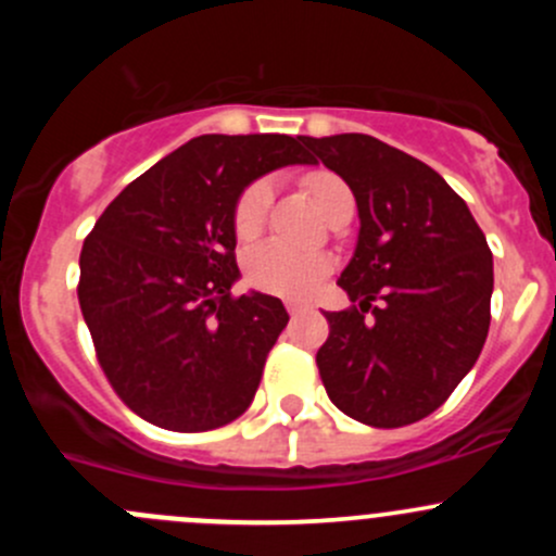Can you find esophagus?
Returning <instances> with one entry per match:
<instances>
[{
    "label": "esophagus",
    "instance_id": "obj_1",
    "mask_svg": "<svg viewBox=\"0 0 556 556\" xmlns=\"http://www.w3.org/2000/svg\"><path fill=\"white\" fill-rule=\"evenodd\" d=\"M288 312H290V314H293V317H295V314H301V312H306V306H301V304H295V301H288Z\"/></svg>",
    "mask_w": 556,
    "mask_h": 556
}]
</instances>
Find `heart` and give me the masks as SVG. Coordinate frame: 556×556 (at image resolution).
Returning <instances> with one entry per match:
<instances>
[{"label": "heart", "instance_id": "1", "mask_svg": "<svg viewBox=\"0 0 556 556\" xmlns=\"http://www.w3.org/2000/svg\"><path fill=\"white\" fill-rule=\"evenodd\" d=\"M306 193L325 217L333 215L341 204L352 201L350 188L330 172H312L304 177ZM271 182L252 179L233 204V233L242 242L257 237L271 206ZM330 271V257L323 252H301L282 242H263L252 247L244 257V282L261 293L282 299H306L319 279Z\"/></svg>", "mask_w": 556, "mask_h": 556}]
</instances>
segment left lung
Wrapping results in <instances>:
<instances>
[{
  "label": "left lung",
  "mask_w": 556,
  "mask_h": 556,
  "mask_svg": "<svg viewBox=\"0 0 556 556\" xmlns=\"http://www.w3.org/2000/svg\"><path fill=\"white\" fill-rule=\"evenodd\" d=\"M304 144L350 185L361 215L355 255L339 279L357 306L325 312L319 377L357 422H419L479 361L490 330V247L446 179L403 150L368 134Z\"/></svg>",
  "instance_id": "8db88e82"
}]
</instances>
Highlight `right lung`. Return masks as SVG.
Listing matches in <instances>:
<instances>
[{
  "mask_svg": "<svg viewBox=\"0 0 556 556\" xmlns=\"http://www.w3.org/2000/svg\"><path fill=\"white\" fill-rule=\"evenodd\" d=\"M290 164H314L301 137H195L126 185L83 242L77 299L99 366L148 422L201 433L255 397L290 317L274 295H231L233 204Z\"/></svg>",
  "mask_w": 556,
  "mask_h": 556,
  "instance_id": "obj_1",
  "label": "right lung"
}]
</instances>
